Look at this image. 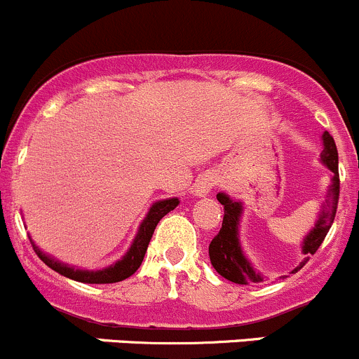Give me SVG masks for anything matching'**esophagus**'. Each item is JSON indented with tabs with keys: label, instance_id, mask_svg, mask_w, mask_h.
I'll return each mask as SVG.
<instances>
[{
	"label": "esophagus",
	"instance_id": "34e87169",
	"mask_svg": "<svg viewBox=\"0 0 359 359\" xmlns=\"http://www.w3.org/2000/svg\"><path fill=\"white\" fill-rule=\"evenodd\" d=\"M213 184L215 182H213L212 177L208 175L201 177V179L196 182V186H194V194H196V196H205V194H208L210 191H212Z\"/></svg>",
	"mask_w": 359,
	"mask_h": 359
}]
</instances>
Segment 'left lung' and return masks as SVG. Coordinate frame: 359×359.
Masks as SVG:
<instances>
[{"instance_id": "1", "label": "left lung", "mask_w": 359, "mask_h": 359, "mask_svg": "<svg viewBox=\"0 0 359 359\" xmlns=\"http://www.w3.org/2000/svg\"><path fill=\"white\" fill-rule=\"evenodd\" d=\"M321 159L325 165L332 170L334 177H332V184L328 187V196L327 203L323 205L320 212V219H318L314 229L307 234L304 240L302 252L304 260L297 269L304 266L311 255L318 252V248L323 243L325 236L330 231L332 224L335 220L337 205H339V193H340V179H339V153H337V146L334 137L328 132L323 133V151H321ZM217 200L220 205H224V220L222 227L213 238L212 243L208 247L210 260L212 266L215 267L217 273L224 276L226 280L233 281L236 285H250V283H259L264 281L260 274L253 271L250 262L245 259L243 252H241L240 241H238V222H240L241 215V203L233 201L229 196L224 193L217 194ZM295 269V271H297Z\"/></svg>"}]
</instances>
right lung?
<instances>
[{"mask_svg": "<svg viewBox=\"0 0 359 359\" xmlns=\"http://www.w3.org/2000/svg\"><path fill=\"white\" fill-rule=\"evenodd\" d=\"M177 205H179V200H177V198L154 203V205L151 206L147 217L144 219V222L140 224L139 234H137L135 240H133L132 248L126 252V255L123 257L119 262H116L114 266L107 267V269H102V271L72 269V267H67L64 266V264L57 262V260L52 259V257L45 255V253L36 247L32 241L31 245L32 248H34L36 255H38L46 266L52 267L53 271H57V273L62 274V276L71 278V280L74 281H81V283H97V285L118 283V281H123L126 280V278H130L137 269H139L140 264H142L144 260V255H146L147 252V245H149L151 238H153V233L154 229H156L158 222L166 215V213L172 212Z\"/></svg>", "mask_w": 359, "mask_h": 359, "instance_id": "1", "label": "right lung"}]
</instances>
